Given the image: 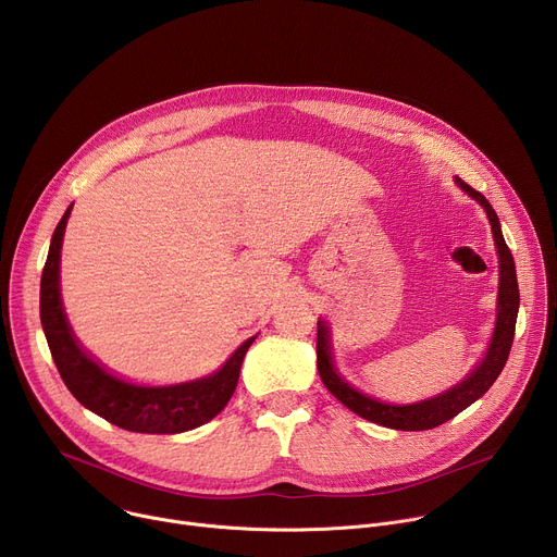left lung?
Returning <instances> with one entry per match:
<instances>
[{"label":"left lung","instance_id":"left-lung-1","mask_svg":"<svg viewBox=\"0 0 557 557\" xmlns=\"http://www.w3.org/2000/svg\"><path fill=\"white\" fill-rule=\"evenodd\" d=\"M456 185L487 211V218H490V224H492V231H494V243H496L498 258H500L496 331H494L492 344L487 348V355L479 363V368H475L458 385H454L447 392L434 396V399L412 404V406L381 404V401L372 399V396L357 392L348 381H344L337 374V370L333 366V357H331L329 326L322 320L317 322V370H320V376H322L324 385L331 389L333 396H337V399L348 410H352L361 419L372 421V423L383 425V428L404 430V432H419V430H432V428H438V425L447 423L449 419L460 414L465 408H469L473 401L481 399V396L494 385V381L498 379V374L503 372V368L509 359V350H511L513 333H516L518 306H520L513 256H511V251L505 243L498 215H496L494 207L490 205V200L481 191H475L473 187L462 183L460 178H456Z\"/></svg>","mask_w":557,"mask_h":557}]
</instances>
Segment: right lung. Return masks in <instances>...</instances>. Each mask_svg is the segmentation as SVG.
Masks as SVG:
<instances>
[{"instance_id":"1","label":"right lung","mask_w":557,"mask_h":557,"mask_svg":"<svg viewBox=\"0 0 557 557\" xmlns=\"http://www.w3.org/2000/svg\"><path fill=\"white\" fill-rule=\"evenodd\" d=\"M70 211L72 205L65 209L52 233L39 295L41 326L63 383L84 408L129 432L178 434L205 425L228 404L237 376H240L245 355L256 337L237 348L218 372L196 381L149 387L134 385L110 374L78 346L61 304L59 260Z\"/></svg>"}]
</instances>
